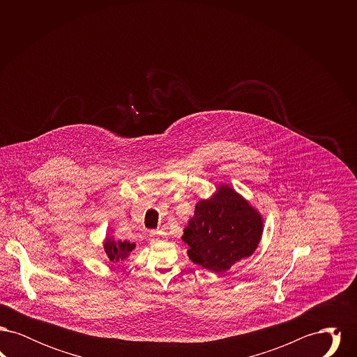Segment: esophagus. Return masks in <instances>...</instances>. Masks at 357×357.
<instances>
[{"label": "esophagus", "mask_w": 357, "mask_h": 357, "mask_svg": "<svg viewBox=\"0 0 357 357\" xmlns=\"http://www.w3.org/2000/svg\"><path fill=\"white\" fill-rule=\"evenodd\" d=\"M150 237H151L153 241H158V239H162V238L166 237V233L162 231V230H151Z\"/></svg>", "instance_id": "34e87169"}]
</instances>
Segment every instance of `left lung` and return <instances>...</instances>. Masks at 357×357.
Wrapping results in <instances>:
<instances>
[{"label": "left lung", "mask_w": 357, "mask_h": 357, "mask_svg": "<svg viewBox=\"0 0 357 357\" xmlns=\"http://www.w3.org/2000/svg\"><path fill=\"white\" fill-rule=\"evenodd\" d=\"M261 236L259 213L233 188L221 186L213 198L197 204L182 239L194 264L222 273L253 255Z\"/></svg>", "instance_id": "left-lung-1"}]
</instances>
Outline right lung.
Wrapping results in <instances>:
<instances>
[{
  "mask_svg": "<svg viewBox=\"0 0 357 357\" xmlns=\"http://www.w3.org/2000/svg\"><path fill=\"white\" fill-rule=\"evenodd\" d=\"M135 249V243H130L127 241H114L111 238H107L104 242V250L105 255L109 258V261L118 262L120 259L127 258L128 255Z\"/></svg>",
  "mask_w": 357,
  "mask_h": 357,
  "instance_id": "1",
  "label": "right lung"
}]
</instances>
